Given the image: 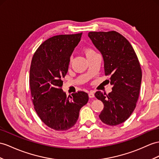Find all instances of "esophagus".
<instances>
[{"label": "esophagus", "instance_id": "esophagus-1", "mask_svg": "<svg viewBox=\"0 0 159 159\" xmlns=\"http://www.w3.org/2000/svg\"><path fill=\"white\" fill-rule=\"evenodd\" d=\"M88 96L90 98H94V91H90L89 92Z\"/></svg>", "mask_w": 159, "mask_h": 159}]
</instances>
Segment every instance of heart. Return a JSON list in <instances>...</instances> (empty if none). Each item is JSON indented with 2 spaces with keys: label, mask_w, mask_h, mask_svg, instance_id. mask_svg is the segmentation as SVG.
I'll return each instance as SVG.
<instances>
[{
  "label": "heart",
  "mask_w": 159,
  "mask_h": 159,
  "mask_svg": "<svg viewBox=\"0 0 159 159\" xmlns=\"http://www.w3.org/2000/svg\"><path fill=\"white\" fill-rule=\"evenodd\" d=\"M84 52L85 55H86V56L88 57L89 56H90L92 55H93V54H95L96 53L95 50L94 49H92V48H90V47H86L84 48Z\"/></svg>",
  "instance_id": "1"
}]
</instances>
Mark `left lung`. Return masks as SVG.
<instances>
[{
	"instance_id": "1",
	"label": "left lung",
	"mask_w": 159,
	"mask_h": 159,
	"mask_svg": "<svg viewBox=\"0 0 159 159\" xmlns=\"http://www.w3.org/2000/svg\"><path fill=\"white\" fill-rule=\"evenodd\" d=\"M88 36L104 59L105 75H111V92L95 93L104 104L99 115L107 125H117L132 114L138 100L142 81L140 62L129 42L115 32H90Z\"/></svg>"
}]
</instances>
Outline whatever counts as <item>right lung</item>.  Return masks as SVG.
<instances>
[{"label": "right lung", "instance_id": "right-lung-1", "mask_svg": "<svg viewBox=\"0 0 159 159\" xmlns=\"http://www.w3.org/2000/svg\"><path fill=\"white\" fill-rule=\"evenodd\" d=\"M82 33L58 35L45 40L35 52L30 70V87L34 109L45 125L57 131L74 125L80 111L88 101L84 91L67 97L62 90L70 57Z\"/></svg>", "mask_w": 159, "mask_h": 159}]
</instances>
